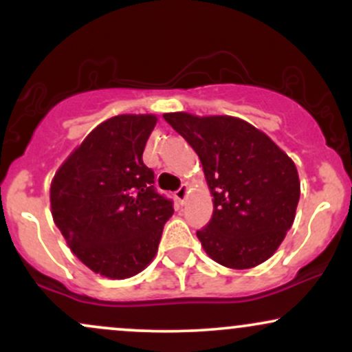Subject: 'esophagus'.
<instances>
[{"instance_id":"esophagus-1","label":"esophagus","mask_w":352,"mask_h":352,"mask_svg":"<svg viewBox=\"0 0 352 352\" xmlns=\"http://www.w3.org/2000/svg\"><path fill=\"white\" fill-rule=\"evenodd\" d=\"M187 193H188V187L187 185H182V187L175 192V199L179 200L180 204H184L185 199H187Z\"/></svg>"}]
</instances>
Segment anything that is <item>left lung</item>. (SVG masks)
<instances>
[{
	"mask_svg": "<svg viewBox=\"0 0 352 352\" xmlns=\"http://www.w3.org/2000/svg\"><path fill=\"white\" fill-rule=\"evenodd\" d=\"M164 119L199 155L213 197V215L197 232L217 263L261 265L292 228L300 201L296 165L268 135L232 116L168 112Z\"/></svg>",
	"mask_w": 352,
	"mask_h": 352,
	"instance_id": "left-lung-1",
	"label": "left lung"
}]
</instances>
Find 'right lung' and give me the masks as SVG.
<instances>
[{"label": "right lung", "instance_id": "1", "mask_svg": "<svg viewBox=\"0 0 352 352\" xmlns=\"http://www.w3.org/2000/svg\"><path fill=\"white\" fill-rule=\"evenodd\" d=\"M155 124L152 114L104 120L51 182L56 227L71 252L100 276L125 280L147 268L173 213L142 160Z\"/></svg>", "mask_w": 352, "mask_h": 352}]
</instances>
